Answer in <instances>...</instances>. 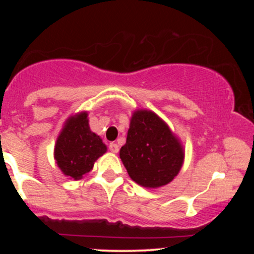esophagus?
Listing matches in <instances>:
<instances>
[{"label":"esophagus","instance_id":"esophagus-1","mask_svg":"<svg viewBox=\"0 0 254 254\" xmlns=\"http://www.w3.org/2000/svg\"><path fill=\"white\" fill-rule=\"evenodd\" d=\"M109 148H110V150L112 151V153H118V150H119V147H118L117 143H110Z\"/></svg>","mask_w":254,"mask_h":254}]
</instances>
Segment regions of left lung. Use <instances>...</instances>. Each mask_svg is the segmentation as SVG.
Here are the masks:
<instances>
[{
  "label": "left lung",
  "mask_w": 254,
  "mask_h": 254,
  "mask_svg": "<svg viewBox=\"0 0 254 254\" xmlns=\"http://www.w3.org/2000/svg\"><path fill=\"white\" fill-rule=\"evenodd\" d=\"M133 182L147 189L167 185L179 174L185 150L168 124L150 110H135L127 143L119 151Z\"/></svg>",
  "instance_id": "left-lung-1"
}]
</instances>
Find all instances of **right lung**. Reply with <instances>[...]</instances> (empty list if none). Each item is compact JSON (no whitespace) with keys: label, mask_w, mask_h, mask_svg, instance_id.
<instances>
[{"label":"right lung","mask_w":254,"mask_h":254,"mask_svg":"<svg viewBox=\"0 0 254 254\" xmlns=\"http://www.w3.org/2000/svg\"><path fill=\"white\" fill-rule=\"evenodd\" d=\"M88 112L75 113L64 122L55 143L54 157L62 173L80 180L93 170L95 161L107 151L106 144L88 123Z\"/></svg>","instance_id":"add662e5"}]
</instances>
